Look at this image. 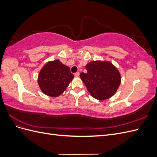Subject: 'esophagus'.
<instances>
[{"label": "esophagus", "instance_id": "34e87169", "mask_svg": "<svg viewBox=\"0 0 157 157\" xmlns=\"http://www.w3.org/2000/svg\"><path fill=\"white\" fill-rule=\"evenodd\" d=\"M79 75H80L79 72H77V73H75V77H78Z\"/></svg>", "mask_w": 157, "mask_h": 157}]
</instances>
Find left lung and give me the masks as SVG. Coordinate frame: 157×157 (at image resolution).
<instances>
[{"mask_svg":"<svg viewBox=\"0 0 157 157\" xmlns=\"http://www.w3.org/2000/svg\"><path fill=\"white\" fill-rule=\"evenodd\" d=\"M86 69L87 73H81L80 77L93 98L102 101L116 93L121 76L110 61H93L86 65Z\"/></svg>","mask_w":157,"mask_h":157,"instance_id":"1","label":"left lung"}]
</instances>
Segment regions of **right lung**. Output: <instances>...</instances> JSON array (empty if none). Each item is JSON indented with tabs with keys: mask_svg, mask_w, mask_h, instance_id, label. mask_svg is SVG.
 Wrapping results in <instances>:
<instances>
[{
	"mask_svg": "<svg viewBox=\"0 0 157 157\" xmlns=\"http://www.w3.org/2000/svg\"><path fill=\"white\" fill-rule=\"evenodd\" d=\"M74 78L68 66L58 59L48 61L41 69L38 84L42 92L50 97L62 94Z\"/></svg>",
	"mask_w": 157,
	"mask_h": 157,
	"instance_id": "add662e5",
	"label": "right lung"
}]
</instances>
